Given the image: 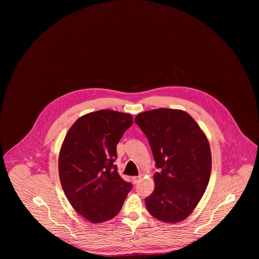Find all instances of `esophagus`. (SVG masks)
<instances>
[{
	"label": "esophagus",
	"instance_id": "esophagus-1",
	"mask_svg": "<svg viewBox=\"0 0 259 259\" xmlns=\"http://www.w3.org/2000/svg\"><path fill=\"white\" fill-rule=\"evenodd\" d=\"M142 179V176H138V177H132V182L134 183V184H137L140 180Z\"/></svg>",
	"mask_w": 259,
	"mask_h": 259
}]
</instances>
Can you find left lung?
I'll use <instances>...</instances> for the list:
<instances>
[{
	"label": "left lung",
	"mask_w": 259,
	"mask_h": 259,
	"mask_svg": "<svg viewBox=\"0 0 259 259\" xmlns=\"http://www.w3.org/2000/svg\"><path fill=\"white\" fill-rule=\"evenodd\" d=\"M135 122L148 138L156 167L154 190L146 198L148 212L160 222H183L208 186L211 154L207 137L185 111L156 109L139 113Z\"/></svg>",
	"instance_id": "obj_1"
}]
</instances>
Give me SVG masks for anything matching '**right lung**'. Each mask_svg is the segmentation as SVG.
Returning a JSON list of instances; mask_svg holds the SVG:
<instances>
[{
    "label": "right lung",
    "instance_id": "1",
    "mask_svg": "<svg viewBox=\"0 0 259 259\" xmlns=\"http://www.w3.org/2000/svg\"><path fill=\"white\" fill-rule=\"evenodd\" d=\"M132 124L129 113L89 112L76 119L62 143L58 158L62 188L72 207L88 222L113 219L132 188L113 164L116 145Z\"/></svg>",
    "mask_w": 259,
    "mask_h": 259
}]
</instances>
